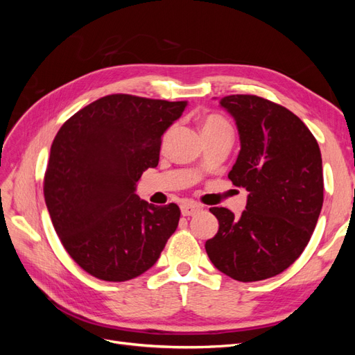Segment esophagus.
Masks as SVG:
<instances>
[{
  "label": "esophagus",
  "mask_w": 355,
  "mask_h": 355,
  "mask_svg": "<svg viewBox=\"0 0 355 355\" xmlns=\"http://www.w3.org/2000/svg\"><path fill=\"white\" fill-rule=\"evenodd\" d=\"M200 210H201L200 204L191 202V201L184 202V204H182V206H180V211H182V214H184V216H194V214L198 213Z\"/></svg>",
  "instance_id": "obj_1"
}]
</instances>
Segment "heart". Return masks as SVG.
I'll list each match as a JSON object with an SVG mask.
<instances>
[{
    "mask_svg": "<svg viewBox=\"0 0 355 355\" xmlns=\"http://www.w3.org/2000/svg\"><path fill=\"white\" fill-rule=\"evenodd\" d=\"M220 127H230V125H228L227 121L223 120L222 116L209 115L207 118H204V121L201 124V132L211 130V128H220Z\"/></svg>",
    "mask_w": 355,
    "mask_h": 355,
    "instance_id": "heart-1",
    "label": "heart"
}]
</instances>
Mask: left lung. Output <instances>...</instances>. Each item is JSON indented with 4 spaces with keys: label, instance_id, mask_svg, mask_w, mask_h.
Here are the masks:
<instances>
[{
    "label": "left lung",
    "instance_id": "obj_1",
    "mask_svg": "<svg viewBox=\"0 0 355 355\" xmlns=\"http://www.w3.org/2000/svg\"><path fill=\"white\" fill-rule=\"evenodd\" d=\"M219 103L240 137L228 178L249 196L239 218L228 209H210L219 230L206 252L225 275L259 282L287 270L313 235L323 207V161L313 133L283 106L252 94Z\"/></svg>",
    "mask_w": 355,
    "mask_h": 355
}]
</instances>
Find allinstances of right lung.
Wrapping results in <instances>:
<instances>
[{
    "label": "right lung",
    "mask_w": 355,
    "mask_h": 355,
    "mask_svg": "<svg viewBox=\"0 0 355 355\" xmlns=\"http://www.w3.org/2000/svg\"><path fill=\"white\" fill-rule=\"evenodd\" d=\"M187 102L110 94L73 114L51 144L44 198L72 259L103 282H127L154 266L180 210L136 196L159 159L161 137Z\"/></svg>",
    "instance_id": "obj_1"
}]
</instances>
